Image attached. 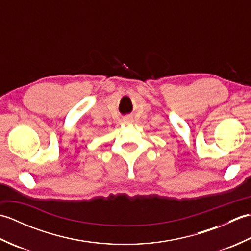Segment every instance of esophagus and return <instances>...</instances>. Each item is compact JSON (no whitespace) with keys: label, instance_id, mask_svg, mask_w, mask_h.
I'll use <instances>...</instances> for the list:
<instances>
[{"label":"esophagus","instance_id":"obj_1","mask_svg":"<svg viewBox=\"0 0 251 251\" xmlns=\"http://www.w3.org/2000/svg\"><path fill=\"white\" fill-rule=\"evenodd\" d=\"M132 122H134V120H132L131 116H125L124 119H123V123H124V124H130Z\"/></svg>","mask_w":251,"mask_h":251}]
</instances>
